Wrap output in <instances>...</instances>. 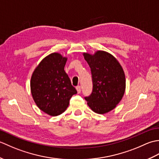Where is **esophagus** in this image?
Returning <instances> with one entry per match:
<instances>
[{
  "label": "esophagus",
  "mask_w": 159,
  "mask_h": 159,
  "mask_svg": "<svg viewBox=\"0 0 159 159\" xmlns=\"http://www.w3.org/2000/svg\"><path fill=\"white\" fill-rule=\"evenodd\" d=\"M76 90H77V92H78V93H80V92H81V89H80V86H79V85L76 86Z\"/></svg>",
  "instance_id": "34e87169"
}]
</instances>
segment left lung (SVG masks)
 <instances>
[{
  "mask_svg": "<svg viewBox=\"0 0 159 159\" xmlns=\"http://www.w3.org/2000/svg\"><path fill=\"white\" fill-rule=\"evenodd\" d=\"M91 68L93 90L85 97L87 104L96 113L104 114L113 110L120 102L126 89L124 72L115 57L102 50L94 55L83 53Z\"/></svg>",
  "mask_w": 159,
  "mask_h": 159,
  "instance_id": "obj_1",
  "label": "left lung"
}]
</instances>
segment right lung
I'll list each match as a JSON object with an SVG mask.
<instances>
[{
  "instance_id": "add662e5",
  "label": "right lung",
  "mask_w": 159,
  "mask_h": 159,
  "mask_svg": "<svg viewBox=\"0 0 159 159\" xmlns=\"http://www.w3.org/2000/svg\"><path fill=\"white\" fill-rule=\"evenodd\" d=\"M66 61V57L59 53H52L42 59L32 74L33 98L39 109L49 116L63 113L77 93L64 70Z\"/></svg>"
}]
</instances>
